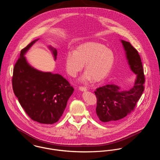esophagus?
I'll return each instance as SVG.
<instances>
[{
	"instance_id": "34e87169",
	"label": "esophagus",
	"mask_w": 160,
	"mask_h": 160,
	"mask_svg": "<svg viewBox=\"0 0 160 160\" xmlns=\"http://www.w3.org/2000/svg\"><path fill=\"white\" fill-rule=\"evenodd\" d=\"M79 89L80 90V91H87V88H86V87H79Z\"/></svg>"
}]
</instances>
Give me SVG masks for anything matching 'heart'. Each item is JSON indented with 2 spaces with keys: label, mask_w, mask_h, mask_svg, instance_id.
<instances>
[{
  "label": "heart",
  "mask_w": 160,
  "mask_h": 160,
  "mask_svg": "<svg viewBox=\"0 0 160 160\" xmlns=\"http://www.w3.org/2000/svg\"><path fill=\"white\" fill-rule=\"evenodd\" d=\"M114 62L113 51L97 42H88L80 45L75 51H69L65 61L66 71L73 77L83 69L85 64L87 71L81 78L83 82L93 78L96 82L103 80L112 70Z\"/></svg>",
  "instance_id": "1"
}]
</instances>
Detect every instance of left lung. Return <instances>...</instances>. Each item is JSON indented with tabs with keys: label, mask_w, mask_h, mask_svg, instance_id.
Returning a JSON list of instances; mask_svg holds the SVG:
<instances>
[{
	"label": "left lung",
	"mask_w": 160,
	"mask_h": 160,
	"mask_svg": "<svg viewBox=\"0 0 160 160\" xmlns=\"http://www.w3.org/2000/svg\"><path fill=\"white\" fill-rule=\"evenodd\" d=\"M122 42L130 68L137 75V79L132 88L128 91H122L113 84L96 89V115L104 123H114L129 115L134 110L144 90L145 75L141 56L129 42L122 40Z\"/></svg>",
	"instance_id": "obj_1"
}]
</instances>
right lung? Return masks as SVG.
Here are the masks:
<instances>
[{
    "label": "right lung",
    "mask_w": 160,
    "mask_h": 160,
    "mask_svg": "<svg viewBox=\"0 0 160 160\" xmlns=\"http://www.w3.org/2000/svg\"><path fill=\"white\" fill-rule=\"evenodd\" d=\"M36 40L21 50L13 68L12 87L26 114L42 124H53L62 116L74 89L61 75L36 70L26 61L24 54ZM55 59L57 51L49 47Z\"/></svg>",
    "instance_id": "right-lung-1"
}]
</instances>
